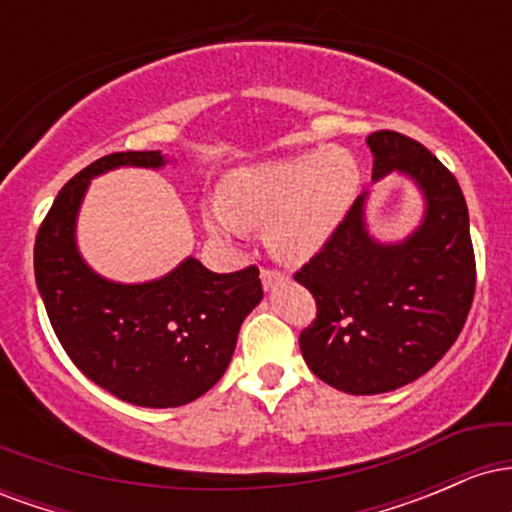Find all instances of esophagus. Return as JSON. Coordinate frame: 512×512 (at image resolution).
Returning a JSON list of instances; mask_svg holds the SVG:
<instances>
[{
	"label": "esophagus",
	"instance_id": "obj_1",
	"mask_svg": "<svg viewBox=\"0 0 512 512\" xmlns=\"http://www.w3.org/2000/svg\"><path fill=\"white\" fill-rule=\"evenodd\" d=\"M260 276H262L264 291H272V289H276V286H281V284H286V281H289V276L276 272V269H262Z\"/></svg>",
	"mask_w": 512,
	"mask_h": 512
}]
</instances>
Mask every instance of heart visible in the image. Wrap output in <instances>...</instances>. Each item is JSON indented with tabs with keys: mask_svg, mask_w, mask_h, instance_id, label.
<instances>
[{
	"mask_svg": "<svg viewBox=\"0 0 512 512\" xmlns=\"http://www.w3.org/2000/svg\"><path fill=\"white\" fill-rule=\"evenodd\" d=\"M361 185L354 156L315 149L281 161L233 170L223 199L204 209L214 236L238 238L243 228L264 226L276 255L303 260L334 236Z\"/></svg>",
	"mask_w": 512,
	"mask_h": 512,
	"instance_id": "b5f03b06",
	"label": "heart"
}]
</instances>
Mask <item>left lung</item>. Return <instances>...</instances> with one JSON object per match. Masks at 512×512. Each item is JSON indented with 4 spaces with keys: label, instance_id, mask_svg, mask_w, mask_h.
Instances as JSON below:
<instances>
[{
    "label": "left lung",
    "instance_id": "1",
    "mask_svg": "<svg viewBox=\"0 0 512 512\" xmlns=\"http://www.w3.org/2000/svg\"><path fill=\"white\" fill-rule=\"evenodd\" d=\"M366 144L373 182L411 180L424 214L402 240H380L370 233L363 192L296 274L317 301V320L298 339L301 354L322 383L346 395L392 392L436 366L467 320L477 274L455 175L399 132H373Z\"/></svg>",
    "mask_w": 512,
    "mask_h": 512
}]
</instances>
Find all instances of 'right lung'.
I'll use <instances>...</instances> for the list:
<instances>
[{
  "mask_svg": "<svg viewBox=\"0 0 512 512\" xmlns=\"http://www.w3.org/2000/svg\"><path fill=\"white\" fill-rule=\"evenodd\" d=\"M168 163L161 151L98 158L62 187L35 238V284L67 356L110 395L149 409L182 407L219 383L262 301L257 267L216 274L190 255L158 279L122 284L84 260L76 221L91 180Z\"/></svg>",
  "mask_w": 512,
  "mask_h": 512,
  "instance_id": "right-lung-1",
  "label": "right lung"
}]
</instances>
